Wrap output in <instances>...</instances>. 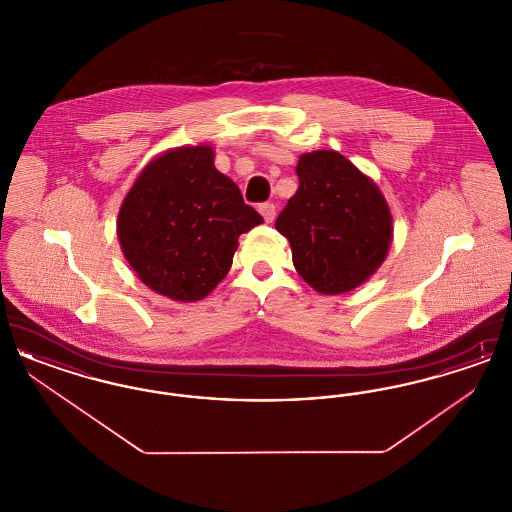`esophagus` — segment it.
Instances as JSON below:
<instances>
[{
  "label": "esophagus",
  "instance_id": "esophagus-1",
  "mask_svg": "<svg viewBox=\"0 0 512 512\" xmlns=\"http://www.w3.org/2000/svg\"><path fill=\"white\" fill-rule=\"evenodd\" d=\"M259 213L263 215L265 222H272L276 217V207L272 203H263V205H259Z\"/></svg>",
  "mask_w": 512,
  "mask_h": 512
}]
</instances>
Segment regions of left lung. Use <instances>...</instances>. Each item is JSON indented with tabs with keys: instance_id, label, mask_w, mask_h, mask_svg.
<instances>
[{
	"instance_id": "8db88e82",
	"label": "left lung",
	"mask_w": 512,
	"mask_h": 512,
	"mask_svg": "<svg viewBox=\"0 0 512 512\" xmlns=\"http://www.w3.org/2000/svg\"><path fill=\"white\" fill-rule=\"evenodd\" d=\"M299 188L276 219L293 267L322 295L351 292L388 257L393 217L376 182L334 149L303 153Z\"/></svg>"
}]
</instances>
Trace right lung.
I'll use <instances>...</instances> for the list:
<instances>
[{
    "label": "right lung",
    "instance_id": "1",
    "mask_svg": "<svg viewBox=\"0 0 512 512\" xmlns=\"http://www.w3.org/2000/svg\"><path fill=\"white\" fill-rule=\"evenodd\" d=\"M263 217L215 169L207 144L153 157L122 199V255L149 290L192 303L213 292L232 267L238 238Z\"/></svg>",
    "mask_w": 512,
    "mask_h": 512
}]
</instances>
